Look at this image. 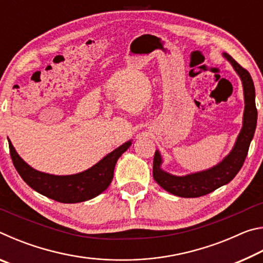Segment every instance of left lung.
<instances>
[{
    "instance_id": "left-lung-1",
    "label": "left lung",
    "mask_w": 263,
    "mask_h": 263,
    "mask_svg": "<svg viewBox=\"0 0 263 263\" xmlns=\"http://www.w3.org/2000/svg\"><path fill=\"white\" fill-rule=\"evenodd\" d=\"M235 72L241 79L245 99V111L242 128L237 138V141L228 157L221 160L216 166L206 171L194 173L185 176H175L161 169L162 158L159 151H155L153 160V177L157 183L168 193L185 198L201 197L206 194L228 184L238 174L245 159L247 157L249 145L254 137L257 121V110L255 106V88L251 74L242 68L228 53H222Z\"/></svg>"
}]
</instances>
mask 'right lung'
I'll list each match as a JSON object with an SVG mask.
<instances>
[{"label":"right lung","mask_w":263,"mask_h":263,"mask_svg":"<svg viewBox=\"0 0 263 263\" xmlns=\"http://www.w3.org/2000/svg\"><path fill=\"white\" fill-rule=\"evenodd\" d=\"M8 141L12 163L26 184L37 193L61 203L89 201L103 193L114 179L116 162L132 144V140L126 141L82 173L59 176L35 171L17 154L11 141Z\"/></svg>","instance_id":"right-lung-1"}]
</instances>
